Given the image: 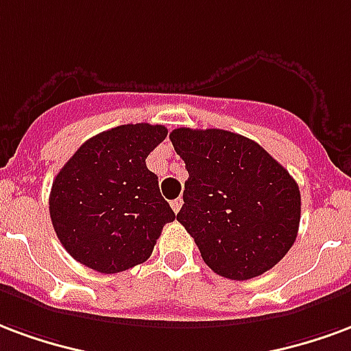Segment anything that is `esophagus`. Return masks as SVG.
I'll list each match as a JSON object with an SVG mask.
<instances>
[{
  "mask_svg": "<svg viewBox=\"0 0 351 351\" xmlns=\"http://www.w3.org/2000/svg\"><path fill=\"white\" fill-rule=\"evenodd\" d=\"M181 207H183V200H181V198H178V200L172 202V209L176 211V213H179V209H181Z\"/></svg>",
  "mask_w": 351,
  "mask_h": 351,
  "instance_id": "obj_1",
  "label": "esophagus"
}]
</instances>
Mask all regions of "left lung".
<instances>
[{"mask_svg": "<svg viewBox=\"0 0 351 351\" xmlns=\"http://www.w3.org/2000/svg\"><path fill=\"white\" fill-rule=\"evenodd\" d=\"M189 179L178 221L221 277L249 280L275 267L298 237L295 179L262 145L230 130L170 132Z\"/></svg>", "mask_w": 351, "mask_h": 351, "instance_id": "8db88e82", "label": "left lung"}]
</instances>
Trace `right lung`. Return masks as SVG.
Returning <instances> with one entry per match:
<instances>
[{"label": "right lung", "instance_id": "1", "mask_svg": "<svg viewBox=\"0 0 351 351\" xmlns=\"http://www.w3.org/2000/svg\"><path fill=\"white\" fill-rule=\"evenodd\" d=\"M168 134L136 123L104 130L78 147L56 176L50 219L76 262L99 273L144 263L162 226L176 219L145 158Z\"/></svg>", "mask_w": 351, "mask_h": 351}]
</instances>
